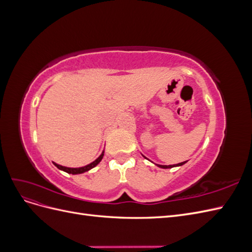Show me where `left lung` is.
Wrapping results in <instances>:
<instances>
[{
	"instance_id": "obj_1",
	"label": "left lung",
	"mask_w": 252,
	"mask_h": 252,
	"mask_svg": "<svg viewBox=\"0 0 252 252\" xmlns=\"http://www.w3.org/2000/svg\"><path fill=\"white\" fill-rule=\"evenodd\" d=\"M143 156V155H142ZM145 158H147L145 156H143ZM148 159V158H147ZM148 161H150V159H148ZM151 162V161H150ZM154 163V162H152ZM187 163V161H185V162H182V163H179V164H174V165H158V164H156V163H154L155 165H157L158 167H159V168H163V169H168V168H172V167H179V166H182V165H184V164H186Z\"/></svg>"
}]
</instances>
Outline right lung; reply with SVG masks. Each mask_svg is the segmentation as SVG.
<instances>
[{"instance_id":"add662e5","label":"right lung","mask_w":252,"mask_h":252,"mask_svg":"<svg viewBox=\"0 0 252 252\" xmlns=\"http://www.w3.org/2000/svg\"><path fill=\"white\" fill-rule=\"evenodd\" d=\"M103 157H104V150H103V152L101 154V156L98 157L96 159H94V161L93 163H90V164H88V165H86V166L79 167V168H70V167H65V166H62V165H59V164H57V163H55V162H52V163H53V165H55V166L57 167V168H59L60 170H63V171H65V172H67V173H71V174H80V173H84V172H86V171H88V170H90V169H93L94 167H95L98 163H100V162L102 161Z\"/></svg>"}]
</instances>
